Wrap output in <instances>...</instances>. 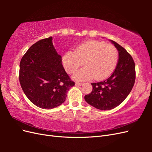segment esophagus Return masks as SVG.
Returning <instances> with one entry per match:
<instances>
[{
	"mask_svg": "<svg viewBox=\"0 0 152 152\" xmlns=\"http://www.w3.org/2000/svg\"><path fill=\"white\" fill-rule=\"evenodd\" d=\"M82 84H83V83H82V82H76L75 83V85H77V86H82Z\"/></svg>",
	"mask_w": 152,
	"mask_h": 152,
	"instance_id": "esophagus-1",
	"label": "esophagus"
}]
</instances>
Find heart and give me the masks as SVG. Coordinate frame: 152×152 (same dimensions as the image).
Listing matches in <instances>:
<instances>
[{
	"instance_id": "obj_1",
	"label": "heart",
	"mask_w": 152,
	"mask_h": 152,
	"mask_svg": "<svg viewBox=\"0 0 152 152\" xmlns=\"http://www.w3.org/2000/svg\"><path fill=\"white\" fill-rule=\"evenodd\" d=\"M118 58L117 49L112 44L98 40H87L78 45L75 51L70 50L63 55V65L69 73H74L84 61L85 66L73 75L77 80L104 79L115 68Z\"/></svg>"
}]
</instances>
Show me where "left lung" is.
<instances>
[{
    "label": "left lung",
    "mask_w": 152,
    "mask_h": 152,
    "mask_svg": "<svg viewBox=\"0 0 152 152\" xmlns=\"http://www.w3.org/2000/svg\"><path fill=\"white\" fill-rule=\"evenodd\" d=\"M118 51L115 69L107 79L91 83L93 91L84 96L87 103L102 110H111L121 104L134 86L136 79L135 63L127 50L111 40Z\"/></svg>",
    "instance_id": "8db88e82"
}]
</instances>
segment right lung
<instances>
[{
  "label": "right lung",
  "instance_id": "right-lung-1",
  "mask_svg": "<svg viewBox=\"0 0 152 152\" xmlns=\"http://www.w3.org/2000/svg\"><path fill=\"white\" fill-rule=\"evenodd\" d=\"M52 37L39 40L28 49L20 64L19 80L26 97L37 107L51 109L64 103L74 86L63 66Z\"/></svg>",
  "mask_w": 152,
  "mask_h": 152
}]
</instances>
